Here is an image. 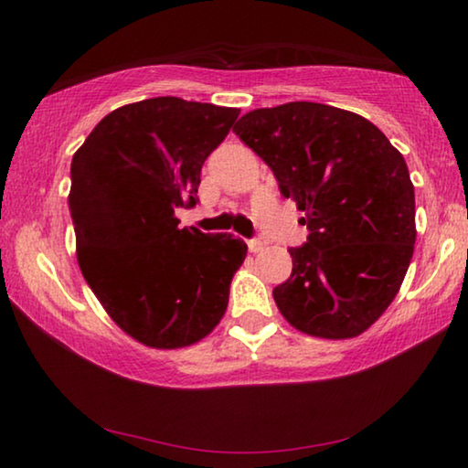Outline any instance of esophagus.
I'll use <instances>...</instances> for the list:
<instances>
[{"label":"esophagus","mask_w":468,"mask_h":468,"mask_svg":"<svg viewBox=\"0 0 468 468\" xmlns=\"http://www.w3.org/2000/svg\"><path fill=\"white\" fill-rule=\"evenodd\" d=\"M247 247H249V251H251V253H260L261 249H264V242L258 240V239H253V240L247 242Z\"/></svg>","instance_id":"obj_1"}]
</instances>
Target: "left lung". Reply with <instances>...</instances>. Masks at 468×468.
I'll return each instance as SVG.
<instances>
[{
	"mask_svg": "<svg viewBox=\"0 0 468 468\" xmlns=\"http://www.w3.org/2000/svg\"><path fill=\"white\" fill-rule=\"evenodd\" d=\"M236 136L292 197L306 245L272 290L281 315L309 336H360L399 293L413 258L415 194L405 157L360 114L317 101L247 112Z\"/></svg>",
	"mask_w": 468,
	"mask_h": 468,
	"instance_id": "8db88e82",
	"label": "left lung"
}]
</instances>
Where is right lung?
<instances>
[{
    "label": "right lung",
    "mask_w": 468,
    "mask_h": 468,
    "mask_svg": "<svg viewBox=\"0 0 468 468\" xmlns=\"http://www.w3.org/2000/svg\"><path fill=\"white\" fill-rule=\"evenodd\" d=\"M239 108L151 98L106 114L72 157L68 204L76 258L104 311L153 349L189 347L215 330L245 240L178 228L202 164Z\"/></svg>",
    "instance_id": "right-lung-1"
}]
</instances>
